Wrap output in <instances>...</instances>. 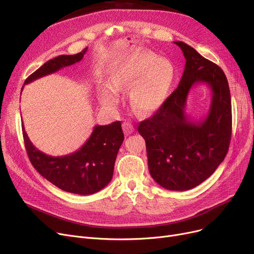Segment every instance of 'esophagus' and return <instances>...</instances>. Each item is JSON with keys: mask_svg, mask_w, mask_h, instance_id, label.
<instances>
[{"mask_svg": "<svg viewBox=\"0 0 254 254\" xmlns=\"http://www.w3.org/2000/svg\"><path fill=\"white\" fill-rule=\"evenodd\" d=\"M122 127H124L126 135H129L134 132V127L132 124H129V122H124V124H122Z\"/></svg>", "mask_w": 254, "mask_h": 254, "instance_id": "esophagus-1", "label": "esophagus"}]
</instances>
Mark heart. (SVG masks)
Here are the masks:
<instances>
[{
	"instance_id": "b5f03b06",
	"label": "heart",
	"mask_w": 254,
	"mask_h": 254,
	"mask_svg": "<svg viewBox=\"0 0 254 254\" xmlns=\"http://www.w3.org/2000/svg\"><path fill=\"white\" fill-rule=\"evenodd\" d=\"M175 67L166 59L138 50L125 56L111 73L112 84L101 94L103 105L112 107L118 100V90L130 87V107L141 115L157 111L166 100L175 80Z\"/></svg>"
}]
</instances>
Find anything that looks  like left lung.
Instances as JSON below:
<instances>
[{"instance_id":"1","label":"left lung","mask_w":254,"mask_h":254,"mask_svg":"<svg viewBox=\"0 0 254 254\" xmlns=\"http://www.w3.org/2000/svg\"><path fill=\"white\" fill-rule=\"evenodd\" d=\"M186 60L179 86L155 114L140 122L153 179L170 190H189L209 178L226 157L231 139V97L226 76L218 64L183 42ZM205 83L212 90L209 114L199 123L186 115L191 88Z\"/></svg>"}]
</instances>
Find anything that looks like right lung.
I'll return each instance as SVG.
<instances>
[{
    "label": "right lung",
    "mask_w": 254,
    "mask_h": 254,
    "mask_svg": "<svg viewBox=\"0 0 254 254\" xmlns=\"http://www.w3.org/2000/svg\"><path fill=\"white\" fill-rule=\"evenodd\" d=\"M88 48L74 55L56 56L33 72L24 84L76 64L82 60ZM22 127L25 147L33 167L62 190L92 194L106 187L112 180L116 157L125 139L120 121L94 127L90 138L78 151L61 157L46 155L37 149L27 136L24 125Z\"/></svg>",
    "instance_id": "obj_1"
}]
</instances>
